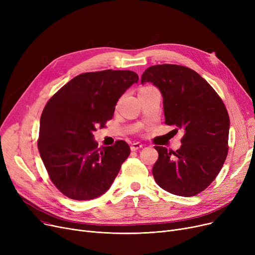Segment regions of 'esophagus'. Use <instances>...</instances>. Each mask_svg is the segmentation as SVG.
Returning <instances> with one entry per match:
<instances>
[{"instance_id":"obj_1","label":"esophagus","mask_w":255,"mask_h":255,"mask_svg":"<svg viewBox=\"0 0 255 255\" xmlns=\"http://www.w3.org/2000/svg\"><path fill=\"white\" fill-rule=\"evenodd\" d=\"M140 148H142V144H141V143H139V142H134V143H132V144H131V146H130L131 151H136V150H139Z\"/></svg>"}]
</instances>
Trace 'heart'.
<instances>
[{"mask_svg":"<svg viewBox=\"0 0 255 255\" xmlns=\"http://www.w3.org/2000/svg\"><path fill=\"white\" fill-rule=\"evenodd\" d=\"M148 88H150V87H143V88H141L140 90H143V89H148Z\"/></svg>","mask_w":255,"mask_h":255,"instance_id":"1","label":"heart"}]
</instances>
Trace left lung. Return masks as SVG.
<instances>
[{
    "instance_id": "obj_1",
    "label": "left lung",
    "mask_w": 255,
    "mask_h": 255,
    "mask_svg": "<svg viewBox=\"0 0 255 255\" xmlns=\"http://www.w3.org/2000/svg\"><path fill=\"white\" fill-rule=\"evenodd\" d=\"M140 80L161 92L165 124L184 131L176 152L155 145L159 157L152 170L154 179L169 193L194 196L215 180L229 153L226 107L207 80L188 67L151 66Z\"/></svg>"
}]
</instances>
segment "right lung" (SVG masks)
Wrapping results in <instances>:
<instances>
[{
  "label": "right lung",
  "mask_w": 255,
  "mask_h": 255,
  "mask_svg": "<svg viewBox=\"0 0 255 255\" xmlns=\"http://www.w3.org/2000/svg\"><path fill=\"white\" fill-rule=\"evenodd\" d=\"M137 80L129 70L86 72L47 101L38 150L51 182L65 196L89 200L110 189L130 148L124 140L98 148L93 133L112 120L119 98Z\"/></svg>",
  "instance_id": "1"
}]
</instances>
